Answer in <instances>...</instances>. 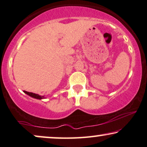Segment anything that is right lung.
Here are the masks:
<instances>
[{"label": "right lung", "mask_w": 147, "mask_h": 147, "mask_svg": "<svg viewBox=\"0 0 147 147\" xmlns=\"http://www.w3.org/2000/svg\"><path fill=\"white\" fill-rule=\"evenodd\" d=\"M23 92H24L25 94H27V95H28L29 96L33 97V98L38 99H43L45 98L44 96H42V95H38V94H36V93H31V92H27L26 91H23Z\"/></svg>", "instance_id": "1"}]
</instances>
